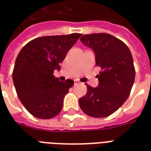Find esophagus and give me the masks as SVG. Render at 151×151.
I'll list each match as a JSON object with an SVG mask.
<instances>
[{
  "label": "esophagus",
  "mask_w": 151,
  "mask_h": 151,
  "mask_svg": "<svg viewBox=\"0 0 151 151\" xmlns=\"http://www.w3.org/2000/svg\"><path fill=\"white\" fill-rule=\"evenodd\" d=\"M79 83H80V82H79V81H78V80H74V85H78V84H79Z\"/></svg>",
  "instance_id": "esophagus-1"
}]
</instances>
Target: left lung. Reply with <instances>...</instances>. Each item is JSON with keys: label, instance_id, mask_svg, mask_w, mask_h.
I'll return each instance as SVG.
<instances>
[{"label": "left lung", "instance_id": "left-lung-1", "mask_svg": "<svg viewBox=\"0 0 151 151\" xmlns=\"http://www.w3.org/2000/svg\"><path fill=\"white\" fill-rule=\"evenodd\" d=\"M80 40L94 51L96 64L101 71L96 76L98 87L86 84L87 93L79 99V105L88 116L107 117L119 109L130 95L136 76L132 55L123 41L109 34H85Z\"/></svg>", "mask_w": 151, "mask_h": 151}]
</instances>
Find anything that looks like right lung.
<instances>
[{"label":"right lung","mask_w":151,"mask_h":151,"mask_svg":"<svg viewBox=\"0 0 151 151\" xmlns=\"http://www.w3.org/2000/svg\"><path fill=\"white\" fill-rule=\"evenodd\" d=\"M81 34L45 36L32 40L21 49L13 69L12 78L19 99L29 113L40 119L59 114L63 98L73 85L59 81L53 75L59 63Z\"/></svg>","instance_id":"right-lung-1"}]
</instances>
